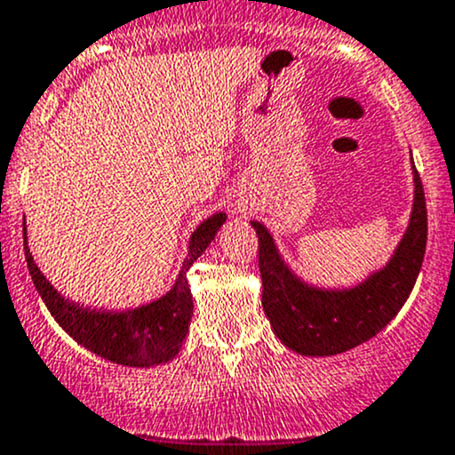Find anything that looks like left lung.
Returning a JSON list of instances; mask_svg holds the SVG:
<instances>
[{"instance_id":"1","label":"left lung","mask_w":455,"mask_h":455,"mask_svg":"<svg viewBox=\"0 0 455 455\" xmlns=\"http://www.w3.org/2000/svg\"><path fill=\"white\" fill-rule=\"evenodd\" d=\"M259 237L261 305L275 336L300 355H336L371 340L399 314L412 291L427 243V207L414 167V204L408 231L395 255L355 288L323 290L285 266L267 228L252 220Z\"/></svg>"}]
</instances>
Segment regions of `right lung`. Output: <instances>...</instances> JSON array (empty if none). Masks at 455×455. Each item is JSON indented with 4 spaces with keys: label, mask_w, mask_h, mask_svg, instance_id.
<instances>
[{
    "label": "right lung",
    "mask_w": 455,
    "mask_h": 455,
    "mask_svg": "<svg viewBox=\"0 0 455 455\" xmlns=\"http://www.w3.org/2000/svg\"><path fill=\"white\" fill-rule=\"evenodd\" d=\"M224 220L227 213H215L191 233L188 257L174 288L161 299L128 312H104V309L98 312L60 296L35 264V257L26 242V227H23V248H26L28 270L43 303L76 342L113 364L156 366L179 355L188 338L189 320L194 314L188 270L207 251Z\"/></svg>",
    "instance_id": "add662e5"
}]
</instances>
